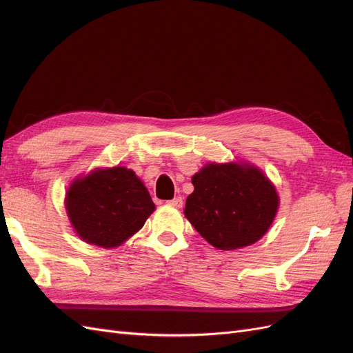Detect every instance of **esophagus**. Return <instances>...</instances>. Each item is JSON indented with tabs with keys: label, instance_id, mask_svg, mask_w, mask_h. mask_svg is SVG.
Instances as JSON below:
<instances>
[{
	"label": "esophagus",
	"instance_id": "obj_1",
	"mask_svg": "<svg viewBox=\"0 0 353 353\" xmlns=\"http://www.w3.org/2000/svg\"><path fill=\"white\" fill-rule=\"evenodd\" d=\"M168 205L169 206H174V208H178V209L183 208V197H175L172 200H169Z\"/></svg>",
	"mask_w": 353,
	"mask_h": 353
}]
</instances>
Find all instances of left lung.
<instances>
[{"instance_id":"1","label":"left lung","mask_w":353,"mask_h":353,"mask_svg":"<svg viewBox=\"0 0 353 353\" xmlns=\"http://www.w3.org/2000/svg\"><path fill=\"white\" fill-rule=\"evenodd\" d=\"M194 191L185 218L219 250H236L262 239L279 209V194L261 169L249 163H208L191 178Z\"/></svg>"}]
</instances>
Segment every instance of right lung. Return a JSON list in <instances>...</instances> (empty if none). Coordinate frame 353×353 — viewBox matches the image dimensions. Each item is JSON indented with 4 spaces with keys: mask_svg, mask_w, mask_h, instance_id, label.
Here are the masks:
<instances>
[{
    "mask_svg": "<svg viewBox=\"0 0 353 353\" xmlns=\"http://www.w3.org/2000/svg\"><path fill=\"white\" fill-rule=\"evenodd\" d=\"M65 205L78 236L104 249L134 236L156 209L143 181L123 166L95 169L77 178Z\"/></svg>",
    "mask_w": 353,
    "mask_h": 353,
    "instance_id": "1",
    "label": "right lung"
}]
</instances>
